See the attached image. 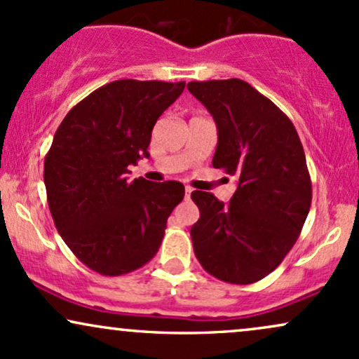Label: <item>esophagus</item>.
I'll use <instances>...</instances> for the list:
<instances>
[{
    "mask_svg": "<svg viewBox=\"0 0 359 359\" xmlns=\"http://www.w3.org/2000/svg\"><path fill=\"white\" fill-rule=\"evenodd\" d=\"M194 192V189L191 187V185H187V187H185V197H191V194Z\"/></svg>",
    "mask_w": 359,
    "mask_h": 359,
    "instance_id": "34e87169",
    "label": "esophagus"
}]
</instances>
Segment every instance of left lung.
Listing matches in <instances>:
<instances>
[{
	"label": "left lung",
	"mask_w": 359,
	"mask_h": 359,
	"mask_svg": "<svg viewBox=\"0 0 359 359\" xmlns=\"http://www.w3.org/2000/svg\"><path fill=\"white\" fill-rule=\"evenodd\" d=\"M217 125L212 165L239 180L227 204L194 191L201 217L194 252L214 278L252 284L278 267L296 244L313 189L294 125L269 98L239 79L189 81Z\"/></svg>",
	"instance_id": "left-lung-1"
}]
</instances>
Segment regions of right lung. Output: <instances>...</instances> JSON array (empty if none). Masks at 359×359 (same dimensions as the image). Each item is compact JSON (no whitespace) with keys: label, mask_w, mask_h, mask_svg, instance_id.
<instances>
[{"label":"right lung","mask_w":359,"mask_h":359,"mask_svg":"<svg viewBox=\"0 0 359 359\" xmlns=\"http://www.w3.org/2000/svg\"><path fill=\"white\" fill-rule=\"evenodd\" d=\"M184 86L111 81L76 103L55 132L43 170L50 212L65 244L95 273L128 274L161 248L184 185L128 182L127 174L149 157L154 125Z\"/></svg>","instance_id":"1"}]
</instances>
